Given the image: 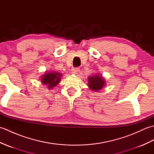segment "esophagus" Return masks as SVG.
I'll return each mask as SVG.
<instances>
[{
	"label": "esophagus",
	"instance_id": "34e87169",
	"mask_svg": "<svg viewBox=\"0 0 154 154\" xmlns=\"http://www.w3.org/2000/svg\"><path fill=\"white\" fill-rule=\"evenodd\" d=\"M79 68H73L71 69V71L72 73H73V74H78V73L79 72Z\"/></svg>",
	"mask_w": 154,
	"mask_h": 154
}]
</instances>
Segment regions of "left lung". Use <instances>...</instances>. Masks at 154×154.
Segmentation results:
<instances>
[{
    "mask_svg": "<svg viewBox=\"0 0 154 154\" xmlns=\"http://www.w3.org/2000/svg\"><path fill=\"white\" fill-rule=\"evenodd\" d=\"M105 79L100 73H97L88 77V87L94 92L102 89L105 86Z\"/></svg>",
    "mask_w": 154,
    "mask_h": 154,
    "instance_id": "left-lung-1",
    "label": "left lung"
}]
</instances>
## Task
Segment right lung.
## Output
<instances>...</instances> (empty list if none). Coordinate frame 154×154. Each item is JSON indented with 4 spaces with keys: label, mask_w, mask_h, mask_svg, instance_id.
<instances>
[{
    "label": "right lung",
    "mask_w": 154,
    "mask_h": 154,
    "mask_svg": "<svg viewBox=\"0 0 154 154\" xmlns=\"http://www.w3.org/2000/svg\"><path fill=\"white\" fill-rule=\"evenodd\" d=\"M62 75L60 72L51 71H45L41 77V82L47 86L48 89H51L60 83Z\"/></svg>",
    "instance_id": "obj_1"
}]
</instances>
